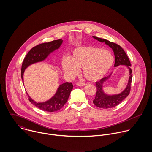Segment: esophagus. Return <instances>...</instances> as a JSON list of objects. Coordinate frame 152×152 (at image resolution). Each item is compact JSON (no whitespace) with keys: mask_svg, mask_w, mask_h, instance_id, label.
I'll return each instance as SVG.
<instances>
[{"mask_svg":"<svg viewBox=\"0 0 152 152\" xmlns=\"http://www.w3.org/2000/svg\"><path fill=\"white\" fill-rule=\"evenodd\" d=\"M86 85V83H81V82H79V83H77V86H80V87H84Z\"/></svg>","mask_w":152,"mask_h":152,"instance_id":"obj_1","label":"esophagus"}]
</instances>
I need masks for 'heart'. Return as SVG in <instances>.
I'll return each instance as SVG.
<instances>
[{
	"label": "heart",
	"mask_w": 152,
	"mask_h": 152,
	"mask_svg": "<svg viewBox=\"0 0 152 152\" xmlns=\"http://www.w3.org/2000/svg\"><path fill=\"white\" fill-rule=\"evenodd\" d=\"M113 63V56L108 50L95 46H83L74 49L71 58L64 57L61 64L63 69L69 76L76 75L83 68L86 79L96 81L108 74Z\"/></svg>",
	"instance_id": "b5f03b06"
}]
</instances>
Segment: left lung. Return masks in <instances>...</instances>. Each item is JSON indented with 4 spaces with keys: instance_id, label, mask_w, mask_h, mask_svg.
Here are the masks:
<instances>
[{
    "instance_id": "left-lung-1",
    "label": "left lung",
    "mask_w": 152,
    "mask_h": 152,
    "mask_svg": "<svg viewBox=\"0 0 152 152\" xmlns=\"http://www.w3.org/2000/svg\"><path fill=\"white\" fill-rule=\"evenodd\" d=\"M93 37L100 42L105 43L106 44L108 45L112 49L115 57L114 66L116 67L119 65H124L126 66L129 69L130 76L128 85L126 88L119 94L109 95L106 94L103 91V84L110 78L112 73L109 75L108 76L104 77L100 80V81L95 83L96 87V93L95 98L93 101V103L94 104V105L100 108L108 109L113 108L119 105L125 98L128 96L130 93L131 83L132 79V69L130 68V66H131L130 61L126 53L119 45L109 42L105 39L98 38L96 36H93Z\"/></svg>"
}]
</instances>
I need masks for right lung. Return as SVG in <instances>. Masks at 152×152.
I'll use <instances>...</instances> for the list:
<instances>
[{
  "instance_id": "right-lung-1",
  "label": "right lung",
  "mask_w": 152,
  "mask_h": 152,
  "mask_svg": "<svg viewBox=\"0 0 152 152\" xmlns=\"http://www.w3.org/2000/svg\"><path fill=\"white\" fill-rule=\"evenodd\" d=\"M63 40H53L48 43L39 44L32 48L25 57L21 69V77L23 81V74L24 70L33 64L44 60L47 56L54 50L60 48ZM73 88L71 83H64L60 85L55 95L49 100L44 102H37L33 100L28 95L29 101L38 108L44 111L55 112L62 108L66 102L70 93Z\"/></svg>"
}]
</instances>
